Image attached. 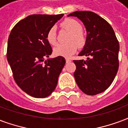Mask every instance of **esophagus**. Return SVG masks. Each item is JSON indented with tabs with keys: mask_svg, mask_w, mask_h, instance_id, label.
Returning <instances> with one entry per match:
<instances>
[{
	"mask_svg": "<svg viewBox=\"0 0 128 128\" xmlns=\"http://www.w3.org/2000/svg\"><path fill=\"white\" fill-rule=\"evenodd\" d=\"M66 63H70V62H71V60L68 59V58H66Z\"/></svg>",
	"mask_w": 128,
	"mask_h": 128,
	"instance_id": "1",
	"label": "esophagus"
}]
</instances>
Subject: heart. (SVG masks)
Here are the masks:
<instances>
[{"label":"heart","instance_id":"1","mask_svg":"<svg viewBox=\"0 0 128 128\" xmlns=\"http://www.w3.org/2000/svg\"><path fill=\"white\" fill-rule=\"evenodd\" d=\"M62 26L71 32L68 38V44H58L54 49V54L56 56L69 58L76 52L77 45L82 46L86 40L85 33L82 29V26L79 21L73 18H65L62 21ZM46 39L50 44L55 45L57 42L56 29L55 27L50 28L46 35Z\"/></svg>","mask_w":128,"mask_h":128}]
</instances>
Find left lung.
I'll use <instances>...</instances> for the list:
<instances>
[{"label":"left lung","mask_w":128,"mask_h":128,"mask_svg":"<svg viewBox=\"0 0 128 128\" xmlns=\"http://www.w3.org/2000/svg\"><path fill=\"white\" fill-rule=\"evenodd\" d=\"M68 16H76L84 23L87 36L80 56L87 60H74V73L80 89L88 95L105 91L112 84L119 68L120 45L114 29L106 20L91 11H75Z\"/></svg>","instance_id":"left-lung-1"}]
</instances>
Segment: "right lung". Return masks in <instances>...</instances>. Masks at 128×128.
<instances>
[{"label":"right lung","mask_w":128,"mask_h":128,"mask_svg":"<svg viewBox=\"0 0 128 128\" xmlns=\"http://www.w3.org/2000/svg\"><path fill=\"white\" fill-rule=\"evenodd\" d=\"M64 14H32L16 23L8 40L6 58L14 81L30 96L45 98L55 90L66 60L49 58L52 49L46 39L50 28Z\"/></svg>","instance_id":"1"}]
</instances>
